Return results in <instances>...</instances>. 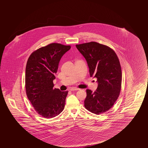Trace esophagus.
Segmentation results:
<instances>
[{
    "label": "esophagus",
    "mask_w": 148,
    "mask_h": 148,
    "mask_svg": "<svg viewBox=\"0 0 148 148\" xmlns=\"http://www.w3.org/2000/svg\"><path fill=\"white\" fill-rule=\"evenodd\" d=\"M78 90H79V89L77 88H75V87H72V88H71V89H70V90H71V91Z\"/></svg>",
    "instance_id": "1"
}]
</instances>
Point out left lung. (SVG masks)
<instances>
[{
    "instance_id": "obj_1",
    "label": "left lung",
    "mask_w": 148,
    "mask_h": 148,
    "mask_svg": "<svg viewBox=\"0 0 148 148\" xmlns=\"http://www.w3.org/2000/svg\"><path fill=\"white\" fill-rule=\"evenodd\" d=\"M86 60L91 77L97 79L96 91L86 90L85 108L95 114L105 113L114 104L121 90L122 73L119 60L110 48L92 42L76 45Z\"/></svg>"
}]
</instances>
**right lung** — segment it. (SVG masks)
<instances>
[{"mask_svg": "<svg viewBox=\"0 0 148 148\" xmlns=\"http://www.w3.org/2000/svg\"><path fill=\"white\" fill-rule=\"evenodd\" d=\"M70 45L51 43L34 51L25 69L27 95L36 112L45 118H52L63 110L68 91L53 89L59 62L71 49Z\"/></svg>", "mask_w": 148, "mask_h": 148, "instance_id": "obj_1", "label": "right lung"}]
</instances>
